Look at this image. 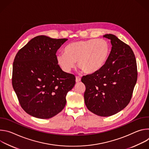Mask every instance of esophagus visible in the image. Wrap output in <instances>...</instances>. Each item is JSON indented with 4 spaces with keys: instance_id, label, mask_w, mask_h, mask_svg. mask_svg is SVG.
<instances>
[{
    "instance_id": "1",
    "label": "esophagus",
    "mask_w": 149,
    "mask_h": 149,
    "mask_svg": "<svg viewBox=\"0 0 149 149\" xmlns=\"http://www.w3.org/2000/svg\"><path fill=\"white\" fill-rule=\"evenodd\" d=\"M76 82H79L81 81V78L79 77H76Z\"/></svg>"
}]
</instances>
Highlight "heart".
I'll list each match as a JSON object with an SVG mask.
<instances>
[{"label":"heart","instance_id":"1","mask_svg":"<svg viewBox=\"0 0 149 149\" xmlns=\"http://www.w3.org/2000/svg\"><path fill=\"white\" fill-rule=\"evenodd\" d=\"M110 51V45L105 39L80 40L68 44L63 49L64 54L56 55V61L65 72H70L77 62L84 72L93 73L105 65Z\"/></svg>","mask_w":149,"mask_h":149}]
</instances>
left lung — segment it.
I'll list each match as a JSON object with an SVG mask.
<instances>
[{
  "label": "left lung",
  "mask_w": 149,
  "mask_h": 149,
  "mask_svg": "<svg viewBox=\"0 0 149 149\" xmlns=\"http://www.w3.org/2000/svg\"><path fill=\"white\" fill-rule=\"evenodd\" d=\"M103 36L111 40L109 59L100 70L83 76L81 81L86 86L84 97L87 109L97 116L108 117L130 102L137 79V68L129 45L114 35Z\"/></svg>",
  "instance_id": "obj_1"
}]
</instances>
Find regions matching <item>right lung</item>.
Masks as SVG:
<instances>
[{
	"label": "right lung",
	"mask_w": 149,
	"mask_h": 149,
	"mask_svg": "<svg viewBox=\"0 0 149 149\" xmlns=\"http://www.w3.org/2000/svg\"><path fill=\"white\" fill-rule=\"evenodd\" d=\"M67 40L38 36L15 56L12 86L21 107L33 117L47 119L58 114L75 86V75L63 71L56 61L57 50Z\"/></svg>",
	"instance_id": "right-lung-1"
}]
</instances>
